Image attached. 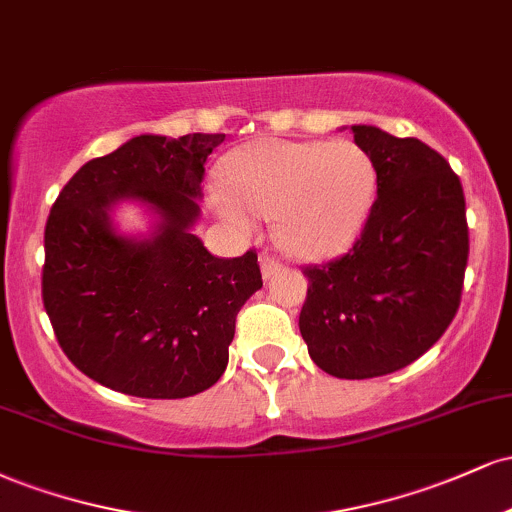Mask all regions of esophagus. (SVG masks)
Instances as JSON below:
<instances>
[{
	"instance_id": "obj_1",
	"label": "esophagus",
	"mask_w": 512,
	"mask_h": 512,
	"mask_svg": "<svg viewBox=\"0 0 512 512\" xmlns=\"http://www.w3.org/2000/svg\"><path fill=\"white\" fill-rule=\"evenodd\" d=\"M260 264H262V276H264V281H269L276 272H281V262L274 260L272 255H262Z\"/></svg>"
}]
</instances>
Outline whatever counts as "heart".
<instances>
[{"label":"heart","instance_id":"obj_1","mask_svg":"<svg viewBox=\"0 0 512 512\" xmlns=\"http://www.w3.org/2000/svg\"><path fill=\"white\" fill-rule=\"evenodd\" d=\"M378 197V168L354 142L260 139L223 163L211 207L228 226L250 231L255 214L276 219L293 255L325 260L356 243Z\"/></svg>","mask_w":512,"mask_h":512}]
</instances>
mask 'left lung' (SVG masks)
Wrapping results in <instances>:
<instances>
[{
  "label": "left lung",
  "instance_id": "1",
  "mask_svg": "<svg viewBox=\"0 0 512 512\" xmlns=\"http://www.w3.org/2000/svg\"><path fill=\"white\" fill-rule=\"evenodd\" d=\"M378 168V199L354 248L308 267L298 327L317 368L366 380L414 363L460 308L469 233L460 178L438 151L351 125Z\"/></svg>",
  "mask_w": 512,
  "mask_h": 512
}]
</instances>
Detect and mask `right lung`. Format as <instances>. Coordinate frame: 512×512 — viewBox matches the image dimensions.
I'll return each mask as SVG.
<instances>
[{
	"label": "right lung",
	"instance_id": "add662e5",
	"mask_svg": "<svg viewBox=\"0 0 512 512\" xmlns=\"http://www.w3.org/2000/svg\"><path fill=\"white\" fill-rule=\"evenodd\" d=\"M226 134H139L74 173L45 226L43 303L57 342L91 380L146 399L209 390L228 366L236 315L262 289L252 250L223 260L197 226L207 156ZM134 201L144 237L116 228Z\"/></svg>",
	"mask_w": 512,
	"mask_h": 512
}]
</instances>
